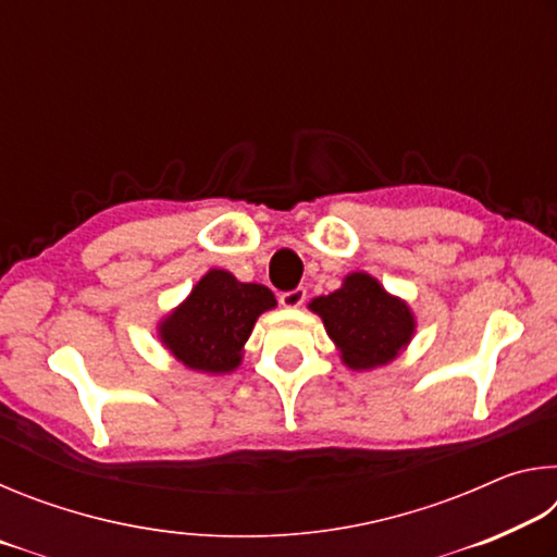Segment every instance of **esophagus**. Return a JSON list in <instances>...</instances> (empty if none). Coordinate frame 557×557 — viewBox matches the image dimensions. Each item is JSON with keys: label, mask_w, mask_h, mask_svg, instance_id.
Here are the masks:
<instances>
[{"label": "esophagus", "mask_w": 557, "mask_h": 557, "mask_svg": "<svg viewBox=\"0 0 557 557\" xmlns=\"http://www.w3.org/2000/svg\"><path fill=\"white\" fill-rule=\"evenodd\" d=\"M305 299H307V289L305 287H295V289H289V292H280V305L282 307L295 309V307L305 305Z\"/></svg>", "instance_id": "esophagus-1"}]
</instances>
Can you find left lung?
<instances>
[{"label":"left lung","mask_w":557,"mask_h":557,"mask_svg":"<svg viewBox=\"0 0 557 557\" xmlns=\"http://www.w3.org/2000/svg\"><path fill=\"white\" fill-rule=\"evenodd\" d=\"M309 307L324 319L326 334L354 371L393 361L414 332L408 305L391 297L366 272L348 275L342 289L317 297Z\"/></svg>","instance_id":"1"}]
</instances>
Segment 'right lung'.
<instances>
[{"label": "right lung", "instance_id": "1", "mask_svg": "<svg viewBox=\"0 0 557 557\" xmlns=\"http://www.w3.org/2000/svg\"><path fill=\"white\" fill-rule=\"evenodd\" d=\"M275 305L268 287L238 282L225 270H211L184 305L166 317L162 342L188 369L228 373L240 363L243 344L256 319Z\"/></svg>", "mask_w": 557, "mask_h": 557}]
</instances>
